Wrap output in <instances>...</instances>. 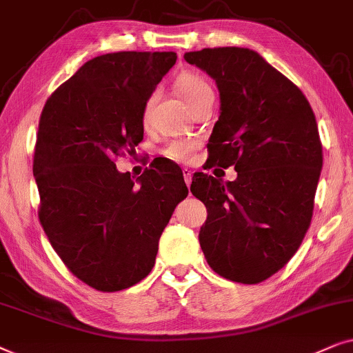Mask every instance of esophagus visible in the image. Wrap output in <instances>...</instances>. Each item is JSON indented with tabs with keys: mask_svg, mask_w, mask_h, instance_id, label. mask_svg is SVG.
<instances>
[{
	"mask_svg": "<svg viewBox=\"0 0 353 353\" xmlns=\"http://www.w3.org/2000/svg\"><path fill=\"white\" fill-rule=\"evenodd\" d=\"M182 174H184V181H185L187 187H190V184H192V171L189 168H184V169H182Z\"/></svg>",
	"mask_w": 353,
	"mask_h": 353,
	"instance_id": "esophagus-1",
	"label": "esophagus"
}]
</instances>
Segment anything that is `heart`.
<instances>
[{
	"label": "heart",
	"mask_w": 353,
	"mask_h": 353,
	"mask_svg": "<svg viewBox=\"0 0 353 353\" xmlns=\"http://www.w3.org/2000/svg\"><path fill=\"white\" fill-rule=\"evenodd\" d=\"M176 87L179 90L181 97L184 98V101L189 105V108H195L200 105L201 101L208 100V98H214L213 88L203 77L195 72H184L177 77ZM154 103V93L147 98L143 105L142 111V119L143 122H148L150 112H152V106ZM195 148V142L192 140H172L171 143H168V147L164 148V154L168 158L174 159V161H187L190 158L192 152Z\"/></svg>",
	"instance_id": "obj_1"
}]
</instances>
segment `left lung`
<instances>
[{
    "label": "left lung",
    "mask_w": 353,
    "mask_h": 353,
    "mask_svg": "<svg viewBox=\"0 0 353 353\" xmlns=\"http://www.w3.org/2000/svg\"><path fill=\"white\" fill-rule=\"evenodd\" d=\"M184 58L219 90L211 163L237 171L232 182L203 172L192 179L208 211L200 247L219 276L258 284L288 265L312 223L323 166L316 119L302 90L253 50L203 48Z\"/></svg>",
    "instance_id": "left-lung-1"
}]
</instances>
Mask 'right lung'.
<instances>
[{
    "label": "right lung",
    "instance_id": "obj_1",
    "mask_svg": "<svg viewBox=\"0 0 353 353\" xmlns=\"http://www.w3.org/2000/svg\"><path fill=\"white\" fill-rule=\"evenodd\" d=\"M174 51H119L87 61L46 100L34 176L39 219L75 278L101 292L147 278L158 241L187 189L182 171L152 163L139 177L116 169L143 140L142 111Z\"/></svg>",
    "mask_w": 353,
    "mask_h": 353
}]
</instances>
